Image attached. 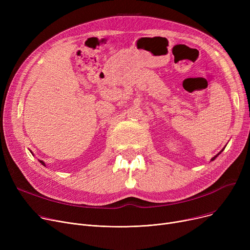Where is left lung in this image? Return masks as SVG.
Returning a JSON list of instances; mask_svg holds the SVG:
<instances>
[{
    "instance_id": "obj_1",
    "label": "left lung",
    "mask_w": 250,
    "mask_h": 250,
    "mask_svg": "<svg viewBox=\"0 0 250 250\" xmlns=\"http://www.w3.org/2000/svg\"><path fill=\"white\" fill-rule=\"evenodd\" d=\"M223 150H224V149H223ZM223 150H222V151H221V152H223ZM221 152H220V153H218V154H217V155H216V156H215V157H213V158H212V161H213V160H215V159H216V158H217V156H219V155H220V154H221Z\"/></svg>"
}]
</instances>
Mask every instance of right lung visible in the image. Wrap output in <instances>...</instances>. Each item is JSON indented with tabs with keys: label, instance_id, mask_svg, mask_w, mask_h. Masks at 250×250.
<instances>
[{
	"label": "right lung",
	"instance_id": "obj_1",
	"mask_svg": "<svg viewBox=\"0 0 250 250\" xmlns=\"http://www.w3.org/2000/svg\"><path fill=\"white\" fill-rule=\"evenodd\" d=\"M39 162H41V163H42L43 166H45V163H44L42 160H39Z\"/></svg>",
	"mask_w": 250,
	"mask_h": 250
}]
</instances>
